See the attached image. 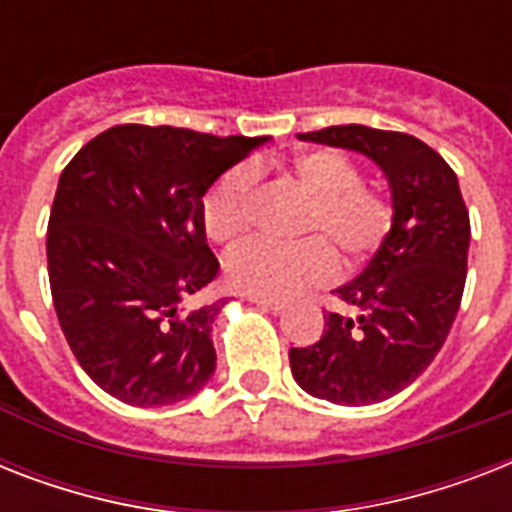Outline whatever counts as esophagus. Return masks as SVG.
Listing matches in <instances>:
<instances>
[{"label":"esophagus","instance_id":"34e87169","mask_svg":"<svg viewBox=\"0 0 512 512\" xmlns=\"http://www.w3.org/2000/svg\"><path fill=\"white\" fill-rule=\"evenodd\" d=\"M249 303H255L257 308H265V311H273V313L284 311V303H281V300H265V297H249Z\"/></svg>","mask_w":512,"mask_h":512}]
</instances>
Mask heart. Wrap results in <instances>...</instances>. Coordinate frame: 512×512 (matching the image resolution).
I'll return each mask as SVG.
<instances>
[{
    "mask_svg": "<svg viewBox=\"0 0 512 512\" xmlns=\"http://www.w3.org/2000/svg\"><path fill=\"white\" fill-rule=\"evenodd\" d=\"M289 177L311 199L305 212V233H321L348 263L364 260L390 228V207L380 193L361 185V172L337 151H305L289 162ZM255 172L236 167L225 172L201 201V223L215 244H233L249 223V201ZM335 276V255L321 239L292 247L268 241H247L225 260L228 287L249 297L295 295Z\"/></svg>",
    "mask_w": 512,
    "mask_h": 512,
    "instance_id": "1",
    "label": "heart"
}]
</instances>
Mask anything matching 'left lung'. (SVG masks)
Wrapping results in <instances>:
<instances>
[{
	"mask_svg": "<svg viewBox=\"0 0 512 512\" xmlns=\"http://www.w3.org/2000/svg\"><path fill=\"white\" fill-rule=\"evenodd\" d=\"M297 138L377 164L393 217L372 263L337 289L356 316L327 313L319 340L289 350L292 377L332 404H380L428 369L460 311L470 249L460 183L433 148L404 132L342 124Z\"/></svg>",
	"mask_w": 512,
	"mask_h": 512,
	"instance_id": "8db88e82",
	"label": "left lung"
}]
</instances>
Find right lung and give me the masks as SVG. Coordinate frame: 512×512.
Wrapping results in <instances>:
<instances>
[{"mask_svg": "<svg viewBox=\"0 0 512 512\" xmlns=\"http://www.w3.org/2000/svg\"><path fill=\"white\" fill-rule=\"evenodd\" d=\"M268 140L119 124L68 162L47 225L52 303L76 361L108 396L170 406L212 380L225 300L188 308L220 273L201 201Z\"/></svg>", "mask_w": 512, "mask_h": 512, "instance_id": "obj_1", "label": "right lung"}]
</instances>
